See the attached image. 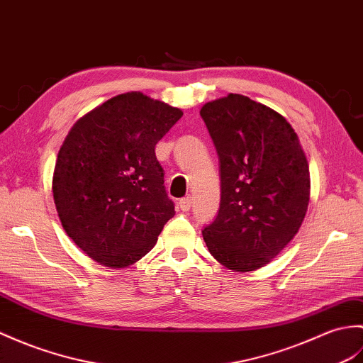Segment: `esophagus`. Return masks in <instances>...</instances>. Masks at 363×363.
<instances>
[{
  "label": "esophagus",
  "instance_id": "34e87169",
  "mask_svg": "<svg viewBox=\"0 0 363 363\" xmlns=\"http://www.w3.org/2000/svg\"><path fill=\"white\" fill-rule=\"evenodd\" d=\"M191 204H193V198H191V196L182 198V199L179 201V208L182 210V212H189V210L191 208Z\"/></svg>",
  "mask_w": 363,
  "mask_h": 363
}]
</instances>
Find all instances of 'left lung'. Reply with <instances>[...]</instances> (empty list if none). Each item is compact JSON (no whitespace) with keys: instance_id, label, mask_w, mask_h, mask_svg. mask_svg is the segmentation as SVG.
<instances>
[{"instance_id":"1","label":"left lung","mask_w":363,"mask_h":363,"mask_svg":"<svg viewBox=\"0 0 363 363\" xmlns=\"http://www.w3.org/2000/svg\"><path fill=\"white\" fill-rule=\"evenodd\" d=\"M221 167L216 220L202 230L213 258L235 272L271 263L296 237L311 195L309 165L281 114L241 94L201 108Z\"/></svg>"}]
</instances>
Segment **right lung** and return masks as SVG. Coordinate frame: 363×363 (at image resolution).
<instances>
[{"instance_id": "1", "label": "right lung", "mask_w": 363, "mask_h": 363, "mask_svg": "<svg viewBox=\"0 0 363 363\" xmlns=\"http://www.w3.org/2000/svg\"><path fill=\"white\" fill-rule=\"evenodd\" d=\"M181 117L179 108L131 91L67 133L52 176L55 208L67 237L97 263L134 264L174 216L155 147Z\"/></svg>"}]
</instances>
